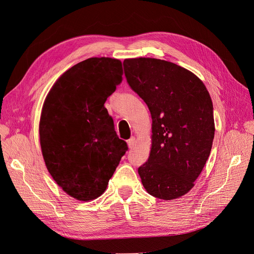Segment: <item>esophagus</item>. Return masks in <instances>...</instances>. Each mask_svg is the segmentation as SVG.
I'll use <instances>...</instances> for the list:
<instances>
[{"label":"esophagus","instance_id":"1","mask_svg":"<svg viewBox=\"0 0 254 254\" xmlns=\"http://www.w3.org/2000/svg\"><path fill=\"white\" fill-rule=\"evenodd\" d=\"M127 144H128V147H129L130 149L133 148L134 145H135V137H134V136L130 137V139L127 141Z\"/></svg>","mask_w":254,"mask_h":254}]
</instances>
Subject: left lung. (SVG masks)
<instances>
[{
  "label": "left lung",
  "instance_id": "left-lung-1",
  "mask_svg": "<svg viewBox=\"0 0 254 254\" xmlns=\"http://www.w3.org/2000/svg\"><path fill=\"white\" fill-rule=\"evenodd\" d=\"M127 82L147 105L151 150L139 167L151 196L173 200L186 195L210 156L215 126L203 82L187 68L155 58L125 59Z\"/></svg>",
  "mask_w": 254,
  "mask_h": 254
}]
</instances>
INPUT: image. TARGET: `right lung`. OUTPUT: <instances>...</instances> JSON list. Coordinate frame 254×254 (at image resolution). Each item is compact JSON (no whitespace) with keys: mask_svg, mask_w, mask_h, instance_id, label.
<instances>
[{"mask_svg":"<svg viewBox=\"0 0 254 254\" xmlns=\"http://www.w3.org/2000/svg\"><path fill=\"white\" fill-rule=\"evenodd\" d=\"M122 75L119 59L89 58L61 75L44 101L39 124L44 162L77 200L101 196L128 150L104 106Z\"/></svg>","mask_w":254,"mask_h":254,"instance_id":"obj_1","label":"right lung"}]
</instances>
